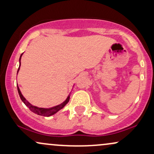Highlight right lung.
<instances>
[{
  "label": "right lung",
  "instance_id": "right-lung-1",
  "mask_svg": "<svg viewBox=\"0 0 154 154\" xmlns=\"http://www.w3.org/2000/svg\"><path fill=\"white\" fill-rule=\"evenodd\" d=\"M23 54H21V57H20V59H19V67H18V69L17 74L20 69V66H21V59L22 55H23ZM17 89H18V94H19L20 98H21L22 102H23L24 104L26 105V106L29 107V110H30L31 112H34L35 114L38 115V116H45V117H49V116H53V115H54L55 113H57L58 111L60 110L61 109H62L63 107H64L66 104H67L68 102H69V98H70V93H69V95H68V97H66V99L62 103H61V104L56 105V106L49 107V108H44V107H38L34 106V105H31L29 101L26 100V99L23 97V95H22L21 90H20V89H19V88H18V85H17Z\"/></svg>",
  "mask_w": 154,
  "mask_h": 154
}]
</instances>
